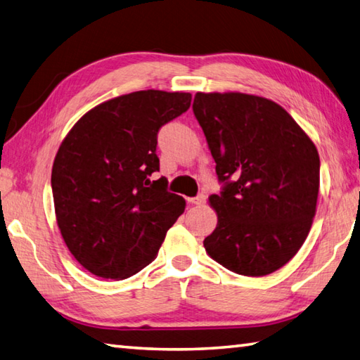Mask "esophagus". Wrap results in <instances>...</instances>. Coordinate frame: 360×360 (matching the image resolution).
I'll use <instances>...</instances> for the list:
<instances>
[{"instance_id": "1", "label": "esophagus", "mask_w": 360, "mask_h": 360, "mask_svg": "<svg viewBox=\"0 0 360 360\" xmlns=\"http://www.w3.org/2000/svg\"><path fill=\"white\" fill-rule=\"evenodd\" d=\"M187 201L190 204H204V202H206V196L198 195V196H195V198H187Z\"/></svg>"}]
</instances>
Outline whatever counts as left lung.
<instances>
[{
	"label": "left lung",
	"mask_w": 360,
	"mask_h": 360,
	"mask_svg": "<svg viewBox=\"0 0 360 360\" xmlns=\"http://www.w3.org/2000/svg\"><path fill=\"white\" fill-rule=\"evenodd\" d=\"M193 114L215 160L218 221L207 255L243 276L279 270L304 243L316 210L320 158L290 114L262 96L202 94Z\"/></svg>",
	"instance_id": "8db88e82"
}]
</instances>
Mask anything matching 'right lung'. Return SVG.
<instances>
[{
  "label": "right lung",
  "mask_w": 360,
  "mask_h": 360,
  "mask_svg": "<svg viewBox=\"0 0 360 360\" xmlns=\"http://www.w3.org/2000/svg\"><path fill=\"white\" fill-rule=\"evenodd\" d=\"M186 91L140 90L98 104L56 154V220L70 252L104 279H126L158 256L186 200L159 172L158 132L190 108Z\"/></svg>",
  "instance_id": "right-lung-1"
}]
</instances>
